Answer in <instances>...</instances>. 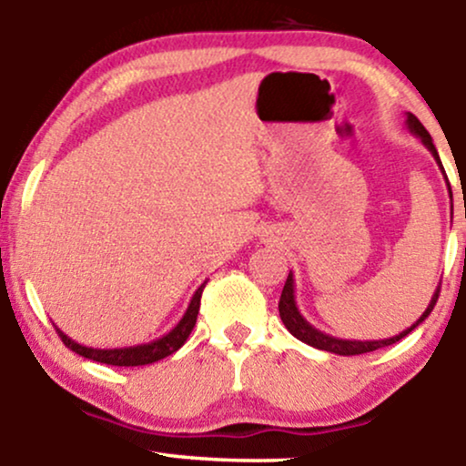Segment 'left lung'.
<instances>
[{"mask_svg": "<svg viewBox=\"0 0 466 466\" xmlns=\"http://www.w3.org/2000/svg\"><path fill=\"white\" fill-rule=\"evenodd\" d=\"M405 125H408L410 133H414L416 137H420V142L425 144L427 151L434 155V159L441 166L442 175H445V168H442L441 164V157H438V151L434 147V142H431V136L427 133L425 127L420 125V120L416 117L414 114H408V120H405ZM447 179V175H445ZM449 186V181H447ZM449 195H451V186H449ZM438 293H441V285L436 287L434 296H431L430 304H427L425 313L420 315L419 319H416L414 324L410 326V329H405L403 333L390 337V339H372V341H360V339H339V337H333V335H326L322 330L315 329L313 324H309L307 319L302 318V313L298 311V304H296V282H293V274L289 271L287 276V282H285V289H282V296H280V302H278V311H280V319L282 324L287 326V330L291 333L296 339L304 341V344L313 346V349H319V350H326V352H335V355H363V352H372V350H379V349H386V346H392L397 344L399 339H403L405 335H410L411 330L416 329V326L425 322L427 318H430L431 309L436 307V300H438Z\"/></svg>", "mask_w": 466, "mask_h": 466, "instance_id": "obj_1", "label": "left lung"}]
</instances>
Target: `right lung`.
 I'll list each match as a JSON object with an SVG mask.
<instances>
[{
  "mask_svg": "<svg viewBox=\"0 0 466 466\" xmlns=\"http://www.w3.org/2000/svg\"><path fill=\"white\" fill-rule=\"evenodd\" d=\"M203 287H206V282L195 291V296H192L188 309H186L184 318L179 319L177 326H175L170 333L157 337V339L148 341V344L125 346V349H92V346H83L78 344V341H74L72 337H67L61 329H56V333L69 350L85 357V360L106 363V366H147V363H155L164 360V357L173 355V352H177L181 346L186 344V339H188V335L197 324V313H199Z\"/></svg>",
  "mask_w": 466,
  "mask_h": 466,
  "instance_id": "obj_1",
  "label": "right lung"
}]
</instances>
